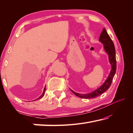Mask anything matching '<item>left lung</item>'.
<instances>
[{
  "instance_id": "left-lung-1",
  "label": "left lung",
  "mask_w": 133,
  "mask_h": 133,
  "mask_svg": "<svg viewBox=\"0 0 133 133\" xmlns=\"http://www.w3.org/2000/svg\"><path fill=\"white\" fill-rule=\"evenodd\" d=\"M101 43L104 44V48L105 52L108 54L109 62L110 63L111 66V70L110 73L108 75V77H107L106 81H105L102 85H101L99 88L98 89L95 90L94 91L90 92V93L87 94H78L73 91L72 90L71 92L73 94L76 95L77 96L80 97L81 98L84 99H91L94 98L98 96L102 95L103 93L106 91L107 90L109 89L110 86L112 83L113 78L114 77V75L116 72V69H117V62H116V57H115V49L114 47V44L112 39L109 36V35L107 33L106 29L105 28L103 29V30L100 35L99 39Z\"/></svg>"
}]
</instances>
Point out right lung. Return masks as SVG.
I'll list each match as a JSON object with an SVG mask.
<instances>
[{
    "label": "right lung",
    "mask_w": 133,
    "mask_h": 133,
    "mask_svg": "<svg viewBox=\"0 0 133 133\" xmlns=\"http://www.w3.org/2000/svg\"><path fill=\"white\" fill-rule=\"evenodd\" d=\"M45 88H44V91H43V94L41 95V96H40L38 98H37V99H35V100H34V101H36V100H38V99H41V98H43V97L44 96V94H45Z\"/></svg>",
    "instance_id": "obj_1"
}]
</instances>
